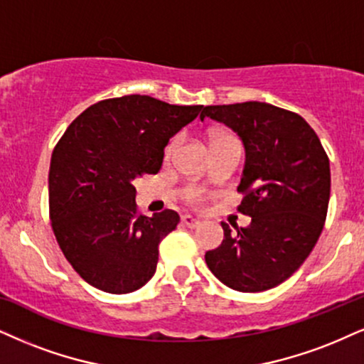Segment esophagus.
<instances>
[{
    "label": "esophagus",
    "mask_w": 364,
    "mask_h": 364,
    "mask_svg": "<svg viewBox=\"0 0 364 364\" xmlns=\"http://www.w3.org/2000/svg\"><path fill=\"white\" fill-rule=\"evenodd\" d=\"M182 223L186 224L187 228H191V230H196V228L200 224L199 219L192 218V216H189V214H186V216H182Z\"/></svg>",
    "instance_id": "esophagus-1"
}]
</instances>
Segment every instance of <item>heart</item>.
Returning <instances> with one entry per match:
<instances>
[{
	"label": "heart",
	"mask_w": 364,
	"mask_h": 364,
	"mask_svg": "<svg viewBox=\"0 0 364 364\" xmlns=\"http://www.w3.org/2000/svg\"><path fill=\"white\" fill-rule=\"evenodd\" d=\"M178 143H181V136H173L172 140H170L168 146H167V155H172V154H173V150H175V148H177ZM200 200H203V192H200V191L192 192V196H191V203L199 204Z\"/></svg>",
	"instance_id": "obj_1"
}]
</instances>
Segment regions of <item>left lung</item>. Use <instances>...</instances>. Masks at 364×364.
<instances>
[{"label": "left lung", "instance_id": "1", "mask_svg": "<svg viewBox=\"0 0 364 364\" xmlns=\"http://www.w3.org/2000/svg\"><path fill=\"white\" fill-rule=\"evenodd\" d=\"M205 116L230 127L245 145L237 192L251 218L205 253L216 278L237 291H263L299 270L319 240L331 196V168L319 136L302 116L268 102L205 106Z\"/></svg>", "mask_w": 364, "mask_h": 364}]
</instances>
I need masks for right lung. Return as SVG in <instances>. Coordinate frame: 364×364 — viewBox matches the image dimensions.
I'll list each match as a JSON object with an SVG mask.
<instances>
[{"mask_svg":"<svg viewBox=\"0 0 364 364\" xmlns=\"http://www.w3.org/2000/svg\"><path fill=\"white\" fill-rule=\"evenodd\" d=\"M203 109L132 94L89 106L62 134L48 172L52 230L89 285L129 294L154 277L160 241L181 218L141 216L133 181L159 172L170 138Z\"/></svg>","mask_w":364,"mask_h":364,"instance_id":"obj_1","label":"right lung"}]
</instances>
